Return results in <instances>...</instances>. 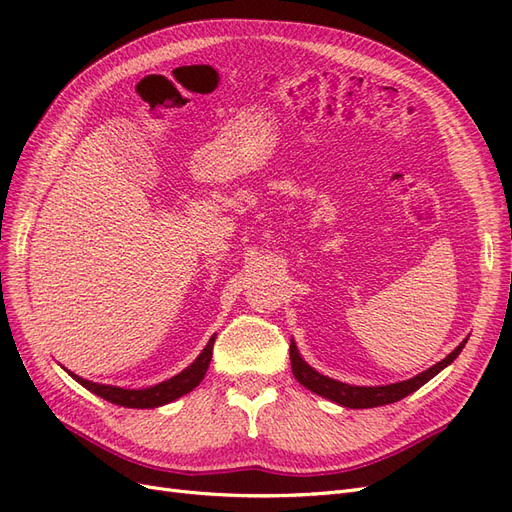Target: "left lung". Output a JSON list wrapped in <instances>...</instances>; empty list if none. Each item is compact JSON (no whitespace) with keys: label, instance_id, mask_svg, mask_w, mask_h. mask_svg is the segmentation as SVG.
Masks as SVG:
<instances>
[{"label":"left lung","instance_id":"1","mask_svg":"<svg viewBox=\"0 0 512 512\" xmlns=\"http://www.w3.org/2000/svg\"><path fill=\"white\" fill-rule=\"evenodd\" d=\"M468 342V339H466ZM466 342H461L451 354L442 359L440 363H436L433 367H429L423 374H418L410 380L404 382H395V384H386V386H352L346 382L333 380L329 376H322L314 367H309L294 346V342H290V365H292V374L297 378V382H301L305 389L314 391L320 397H327L335 404L344 406V408H376V406H386V404H395V401L404 399L406 395L414 393L416 389H421L425 382H429L433 376H438L444 367L451 365L459 352L466 346Z\"/></svg>","mask_w":512,"mask_h":512}]
</instances>
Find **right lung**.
<instances>
[{
	"label": "right lung",
	"mask_w": 512,
	"mask_h": 512,
	"mask_svg": "<svg viewBox=\"0 0 512 512\" xmlns=\"http://www.w3.org/2000/svg\"><path fill=\"white\" fill-rule=\"evenodd\" d=\"M213 342L215 337L209 339V344L205 346V350L196 356V361L185 367L181 374L173 376L170 380H164L156 386H149V389H119V386H111V384H98V382H89L85 378H79L72 371L68 374L83 384L87 391L96 393L98 397L111 401V404L123 406V408H158L164 404H170V401H175L177 397L190 393L192 389L203 382L209 363H211V354H213Z\"/></svg>",
	"instance_id": "obj_1"
}]
</instances>
